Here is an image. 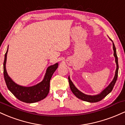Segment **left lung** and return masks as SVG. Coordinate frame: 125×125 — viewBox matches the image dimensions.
Masks as SVG:
<instances>
[{
  "label": "left lung",
  "mask_w": 125,
  "mask_h": 125,
  "mask_svg": "<svg viewBox=\"0 0 125 125\" xmlns=\"http://www.w3.org/2000/svg\"><path fill=\"white\" fill-rule=\"evenodd\" d=\"M112 44H113V50H114V55L115 58V62H116V71H115V77H114L113 80L111 81V83H109V85L107 86L106 88L104 89V90L101 92V93L98 94L97 95H89L85 94H83L82 92H81L80 90H78V89L75 87V86L74 85V84L73 83V82H72L71 79H70V76H69L68 82H69V84H70V89H71V91L73 92V93L75 95L76 97H77L78 98H79V99H81V100L83 101L93 103V102H97L101 101L102 99H104V98H105L107 95L109 94L110 92L112 91L113 88H114V86L115 85L116 82L117 78H118V70H119L118 60V57H117V54H116V50L115 44H114V42H112Z\"/></svg>",
  "instance_id": "1"
}]
</instances>
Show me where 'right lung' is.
Returning <instances> with one entry per match:
<instances>
[{
	"label": "right lung",
	"mask_w": 125,
	"mask_h": 125,
	"mask_svg": "<svg viewBox=\"0 0 125 125\" xmlns=\"http://www.w3.org/2000/svg\"><path fill=\"white\" fill-rule=\"evenodd\" d=\"M8 48L9 46L4 55L3 62L4 78L7 88L17 99L26 103H34L44 99L49 92L50 82L52 74L58 68V63L57 62L48 67L44 77L40 83L31 86H21L14 83L7 74L6 64Z\"/></svg>",
	"instance_id": "right-lung-1"
}]
</instances>
